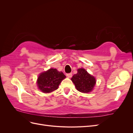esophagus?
<instances>
[{
	"instance_id": "1",
	"label": "esophagus",
	"mask_w": 133,
	"mask_h": 133,
	"mask_svg": "<svg viewBox=\"0 0 133 133\" xmlns=\"http://www.w3.org/2000/svg\"><path fill=\"white\" fill-rule=\"evenodd\" d=\"M66 76H68V77H69V78H71V76H72V73H68V74H66Z\"/></svg>"
}]
</instances>
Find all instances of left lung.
<instances>
[{
	"mask_svg": "<svg viewBox=\"0 0 133 133\" xmlns=\"http://www.w3.org/2000/svg\"><path fill=\"white\" fill-rule=\"evenodd\" d=\"M71 80L78 91L82 92L91 91L95 85L96 80L84 69H78L77 74H74Z\"/></svg>",
	"mask_w": 133,
	"mask_h": 133,
	"instance_id": "left-lung-1",
	"label": "left lung"
}]
</instances>
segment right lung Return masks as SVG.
<instances>
[{"instance_id": "right-lung-1", "label": "right lung", "mask_w": 133, "mask_h": 133, "mask_svg": "<svg viewBox=\"0 0 133 133\" xmlns=\"http://www.w3.org/2000/svg\"><path fill=\"white\" fill-rule=\"evenodd\" d=\"M65 75L56 69H50L39 76L37 84L39 89L43 92H50L57 90Z\"/></svg>"}]
</instances>
